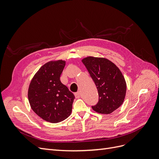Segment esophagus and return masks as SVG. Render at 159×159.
I'll list each match as a JSON object with an SVG mask.
<instances>
[{
	"mask_svg": "<svg viewBox=\"0 0 159 159\" xmlns=\"http://www.w3.org/2000/svg\"><path fill=\"white\" fill-rule=\"evenodd\" d=\"M74 95H75V98H80V92H76V93H74Z\"/></svg>",
	"mask_w": 159,
	"mask_h": 159,
	"instance_id": "1",
	"label": "esophagus"
}]
</instances>
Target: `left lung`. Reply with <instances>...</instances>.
Listing matches in <instances>:
<instances>
[{"instance_id":"obj_1","label":"left lung","mask_w":159,"mask_h":159,"mask_svg":"<svg viewBox=\"0 0 159 159\" xmlns=\"http://www.w3.org/2000/svg\"><path fill=\"white\" fill-rule=\"evenodd\" d=\"M97 87L98 104L92 106L95 112L110 114L123 104L127 84L118 67L104 57L88 56L81 60Z\"/></svg>"}]
</instances>
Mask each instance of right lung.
<instances>
[{
  "mask_svg": "<svg viewBox=\"0 0 159 159\" xmlns=\"http://www.w3.org/2000/svg\"><path fill=\"white\" fill-rule=\"evenodd\" d=\"M66 61H50L32 78L28 90L32 109L45 121L59 123L68 118L72 110L74 95L61 82Z\"/></svg>",
  "mask_w": 159,
  "mask_h": 159,
  "instance_id": "obj_1",
  "label": "right lung"
}]
</instances>
